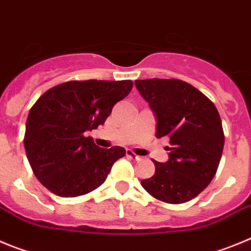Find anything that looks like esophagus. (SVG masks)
<instances>
[{
	"label": "esophagus",
	"instance_id": "34e87169",
	"mask_svg": "<svg viewBox=\"0 0 251 251\" xmlns=\"http://www.w3.org/2000/svg\"><path fill=\"white\" fill-rule=\"evenodd\" d=\"M126 156H128V157H131V159L136 160V161H140V160H141V157L137 156L136 153H135L132 150H130V149H127V150H126Z\"/></svg>",
	"mask_w": 251,
	"mask_h": 251
}]
</instances>
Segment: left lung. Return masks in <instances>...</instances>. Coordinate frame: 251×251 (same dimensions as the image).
<instances>
[{
    "label": "left lung",
    "mask_w": 251,
    "mask_h": 251,
    "mask_svg": "<svg viewBox=\"0 0 251 251\" xmlns=\"http://www.w3.org/2000/svg\"><path fill=\"white\" fill-rule=\"evenodd\" d=\"M135 86L156 116V137L170 139L169 160L155 164L142 187L168 204L186 202L215 176L224 148L221 119L202 92L176 78L136 80Z\"/></svg>",
    "instance_id": "obj_1"
}]
</instances>
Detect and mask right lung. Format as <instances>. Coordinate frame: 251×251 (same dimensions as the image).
I'll return each instance as SVG.
<instances>
[{"mask_svg":"<svg viewBox=\"0 0 251 251\" xmlns=\"http://www.w3.org/2000/svg\"><path fill=\"white\" fill-rule=\"evenodd\" d=\"M134 82L67 81L47 90L28 112L25 150L33 174L46 189L62 198L91 193L103 184L125 149L96 146L85 132L105 124L117 101Z\"/></svg>","mask_w":251,"mask_h":251,"instance_id":"obj_1","label":"right lung"}]
</instances>
